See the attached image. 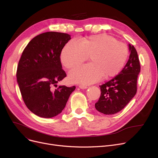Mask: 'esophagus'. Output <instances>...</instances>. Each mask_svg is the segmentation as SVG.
<instances>
[{"label": "esophagus", "instance_id": "obj_1", "mask_svg": "<svg viewBox=\"0 0 158 158\" xmlns=\"http://www.w3.org/2000/svg\"><path fill=\"white\" fill-rule=\"evenodd\" d=\"M79 87L81 88V89H86L88 87L87 86H85V85H80L79 86Z\"/></svg>", "mask_w": 158, "mask_h": 158}]
</instances>
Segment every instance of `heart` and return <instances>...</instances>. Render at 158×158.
<instances>
[{
    "instance_id": "obj_1",
    "label": "heart",
    "mask_w": 158,
    "mask_h": 158,
    "mask_svg": "<svg viewBox=\"0 0 158 158\" xmlns=\"http://www.w3.org/2000/svg\"><path fill=\"white\" fill-rule=\"evenodd\" d=\"M90 56L91 63L74 68L68 78L72 83L90 85L117 75L128 57V49L124 43L107 35L91 36L79 41L72 39L66 44L60 53L64 66L71 68Z\"/></svg>"
}]
</instances>
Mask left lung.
<instances>
[{"label":"left lung","mask_w":158,"mask_h":158,"mask_svg":"<svg viewBox=\"0 0 158 158\" xmlns=\"http://www.w3.org/2000/svg\"><path fill=\"white\" fill-rule=\"evenodd\" d=\"M128 47L130 53L124 68L114 78L99 86L101 93L95 107L101 113L111 115L120 112L136 94L141 67L134 46L129 44Z\"/></svg>","instance_id":"8db88e82"}]
</instances>
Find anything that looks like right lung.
Instances as JSON below:
<instances>
[{
  "instance_id": "obj_1",
  "label": "right lung",
  "mask_w": 158,
  "mask_h": 158,
  "mask_svg": "<svg viewBox=\"0 0 158 158\" xmlns=\"http://www.w3.org/2000/svg\"><path fill=\"white\" fill-rule=\"evenodd\" d=\"M67 33L48 31L32 39L24 48L17 66V80L25 105L39 117L60 114L75 86H59L66 76L60 53L71 39Z\"/></svg>"
}]
</instances>
